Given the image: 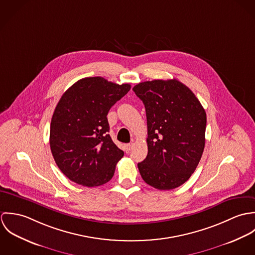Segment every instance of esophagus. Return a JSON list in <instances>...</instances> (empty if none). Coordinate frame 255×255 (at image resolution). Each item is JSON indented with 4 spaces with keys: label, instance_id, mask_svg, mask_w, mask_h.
Wrapping results in <instances>:
<instances>
[{
    "label": "esophagus",
    "instance_id": "1",
    "mask_svg": "<svg viewBox=\"0 0 255 255\" xmlns=\"http://www.w3.org/2000/svg\"><path fill=\"white\" fill-rule=\"evenodd\" d=\"M131 147H132V144H125L124 146V149H125V151L127 152V153H128L129 151H130V149H131Z\"/></svg>",
    "mask_w": 255,
    "mask_h": 255
}]
</instances>
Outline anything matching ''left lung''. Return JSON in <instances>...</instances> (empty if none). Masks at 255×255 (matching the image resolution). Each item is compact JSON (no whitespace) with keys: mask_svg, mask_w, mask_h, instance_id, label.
<instances>
[{"mask_svg":"<svg viewBox=\"0 0 255 255\" xmlns=\"http://www.w3.org/2000/svg\"><path fill=\"white\" fill-rule=\"evenodd\" d=\"M132 90L143 102L147 119L148 153L137 164L141 178L157 189L179 187L201 159L205 110L193 92L175 78L140 82Z\"/></svg>","mask_w":255,"mask_h":255,"instance_id":"left-lung-1","label":"left lung"}]
</instances>
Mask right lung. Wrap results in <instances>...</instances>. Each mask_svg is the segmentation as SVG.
<instances>
[{
    "mask_svg": "<svg viewBox=\"0 0 255 255\" xmlns=\"http://www.w3.org/2000/svg\"><path fill=\"white\" fill-rule=\"evenodd\" d=\"M130 89L101 76L85 77L61 97L50 127L54 160L72 182L93 187L109 182L124 151L109 134L111 107Z\"/></svg>",
    "mask_w": 255,
    "mask_h": 255,
    "instance_id": "1",
    "label": "right lung"
}]
</instances>
